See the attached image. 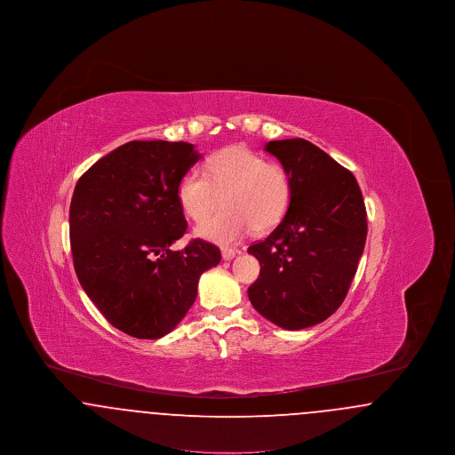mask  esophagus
Returning a JSON list of instances; mask_svg holds the SVG:
<instances>
[{
    "mask_svg": "<svg viewBox=\"0 0 455 455\" xmlns=\"http://www.w3.org/2000/svg\"><path fill=\"white\" fill-rule=\"evenodd\" d=\"M237 254L235 249H221V258L225 260L234 259Z\"/></svg>",
    "mask_w": 455,
    "mask_h": 455,
    "instance_id": "esophagus-1",
    "label": "esophagus"
}]
</instances>
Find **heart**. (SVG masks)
<instances>
[{
  "instance_id": "obj_1",
  "label": "heart",
  "mask_w": 455,
  "mask_h": 455,
  "mask_svg": "<svg viewBox=\"0 0 455 455\" xmlns=\"http://www.w3.org/2000/svg\"><path fill=\"white\" fill-rule=\"evenodd\" d=\"M225 203L215 217L203 221L201 238L232 243L252 228L266 232L282 221L291 201V177L278 162H266L259 153L234 145L206 158L203 172L189 169L177 184L182 212L201 221Z\"/></svg>"
}]
</instances>
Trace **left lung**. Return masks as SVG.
<instances>
[{
	"mask_svg": "<svg viewBox=\"0 0 455 455\" xmlns=\"http://www.w3.org/2000/svg\"><path fill=\"white\" fill-rule=\"evenodd\" d=\"M291 177L278 227L249 254L260 264L247 290L262 317L297 331L319 324L345 300L367 240V210L355 175L302 138L269 141Z\"/></svg>",
	"mask_w": 455,
	"mask_h": 455,
	"instance_id": "left-lung-1",
	"label": "left lung"
}]
</instances>
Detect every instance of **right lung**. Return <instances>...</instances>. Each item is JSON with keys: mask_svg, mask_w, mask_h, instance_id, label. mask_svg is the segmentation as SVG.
<instances>
[{"mask_svg": "<svg viewBox=\"0 0 455 455\" xmlns=\"http://www.w3.org/2000/svg\"><path fill=\"white\" fill-rule=\"evenodd\" d=\"M201 155L186 141H130L97 160L75 188L69 242L78 282L110 324L138 339L169 334L217 266L201 238L172 251L188 221L177 184Z\"/></svg>", "mask_w": 455, "mask_h": 455, "instance_id": "add662e5", "label": "right lung"}]
</instances>
